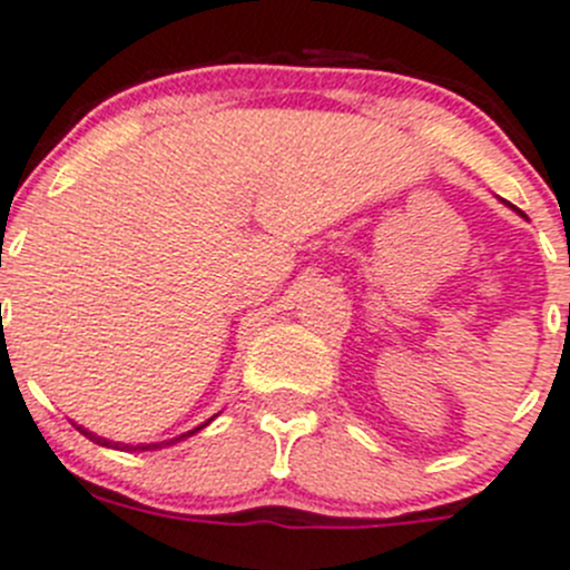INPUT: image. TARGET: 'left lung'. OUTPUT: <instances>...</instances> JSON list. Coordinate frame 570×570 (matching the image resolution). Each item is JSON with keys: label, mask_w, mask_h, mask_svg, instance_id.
Returning <instances> with one entry per match:
<instances>
[{"label": "left lung", "mask_w": 570, "mask_h": 570, "mask_svg": "<svg viewBox=\"0 0 570 570\" xmlns=\"http://www.w3.org/2000/svg\"><path fill=\"white\" fill-rule=\"evenodd\" d=\"M568 316H570V307H568Z\"/></svg>", "instance_id": "1"}]
</instances>
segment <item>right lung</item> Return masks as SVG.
Listing matches in <instances>:
<instances>
[{
  "label": "right lung",
  "mask_w": 570,
  "mask_h": 570,
  "mask_svg": "<svg viewBox=\"0 0 570 570\" xmlns=\"http://www.w3.org/2000/svg\"><path fill=\"white\" fill-rule=\"evenodd\" d=\"M208 424H212V417H208L206 424L195 426V430L183 432V435H177V438H169V441H158V443H121V441H109V438H101V435H96V432L83 430V426H78V424H76V430L81 432L83 438H90V441L101 443V446H107V449H121V452H155V449H164V446H171V443L183 441V438H191V435H195V432H200L203 426H208Z\"/></svg>",
  "instance_id": "1"
}]
</instances>
